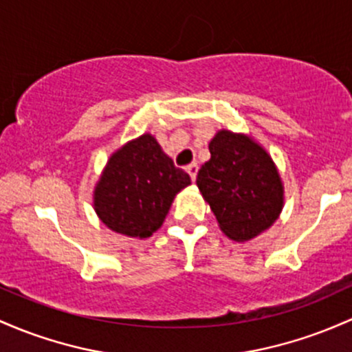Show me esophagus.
<instances>
[{"label":"esophagus","instance_id":"obj_1","mask_svg":"<svg viewBox=\"0 0 352 352\" xmlns=\"http://www.w3.org/2000/svg\"><path fill=\"white\" fill-rule=\"evenodd\" d=\"M187 173L188 175H190V179H192V182H194L195 180V177H197V172H199V165L197 164H190V165H187Z\"/></svg>","mask_w":352,"mask_h":352}]
</instances>
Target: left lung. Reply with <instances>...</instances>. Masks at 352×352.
Segmentation results:
<instances>
[{"label": "left lung", "mask_w": 352, "mask_h": 352, "mask_svg": "<svg viewBox=\"0 0 352 352\" xmlns=\"http://www.w3.org/2000/svg\"><path fill=\"white\" fill-rule=\"evenodd\" d=\"M210 160L197 187L210 204L220 229L237 242L250 241L279 217L284 188L272 158L245 135L222 130L208 144Z\"/></svg>", "instance_id": "8db88e82"}]
</instances>
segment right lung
Masks as SVG:
<instances>
[{
    "instance_id": "1",
    "label": "right lung",
    "mask_w": 352,
    "mask_h": 352,
    "mask_svg": "<svg viewBox=\"0 0 352 352\" xmlns=\"http://www.w3.org/2000/svg\"><path fill=\"white\" fill-rule=\"evenodd\" d=\"M188 184L190 175L173 165L155 138L142 135L110 157L95 188V210L115 232L150 237Z\"/></svg>"
}]
</instances>
